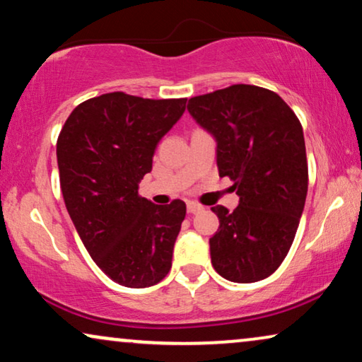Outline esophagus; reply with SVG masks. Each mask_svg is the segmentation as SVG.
Returning a JSON list of instances; mask_svg holds the SVG:
<instances>
[{"mask_svg":"<svg viewBox=\"0 0 362 362\" xmlns=\"http://www.w3.org/2000/svg\"><path fill=\"white\" fill-rule=\"evenodd\" d=\"M187 210H189V214H199V211L204 210V206L200 204H195V202H189L187 204Z\"/></svg>","mask_w":362,"mask_h":362,"instance_id":"esophagus-1","label":"esophagus"}]
</instances>
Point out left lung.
I'll return each mask as SVG.
<instances>
[{"label": "left lung", "instance_id": "obj_1", "mask_svg": "<svg viewBox=\"0 0 362 362\" xmlns=\"http://www.w3.org/2000/svg\"><path fill=\"white\" fill-rule=\"evenodd\" d=\"M187 109L214 136L220 177H230L240 197L233 211L211 206L220 220L210 238L211 264L233 283L268 278L290 252L305 209L300 120L276 93L250 84L197 95Z\"/></svg>", "mask_w": 362, "mask_h": 362}]
</instances>
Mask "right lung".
Returning <instances> with one entry per match:
<instances>
[{"label": "right lung", "mask_w": 362, "mask_h": 362, "mask_svg": "<svg viewBox=\"0 0 362 362\" xmlns=\"http://www.w3.org/2000/svg\"><path fill=\"white\" fill-rule=\"evenodd\" d=\"M187 99L109 93L72 110L57 137L66 209L95 264L119 285L147 288L167 276L185 218L182 200L153 205L139 195L157 144Z\"/></svg>", "instance_id": "add662e5"}]
</instances>
